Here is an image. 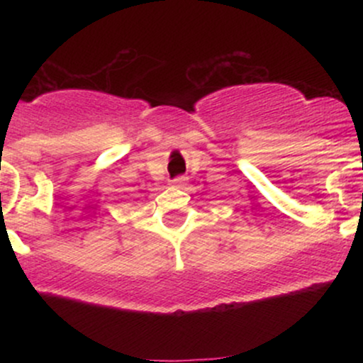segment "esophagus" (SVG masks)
<instances>
[{"label":"esophagus","mask_w":363,"mask_h":363,"mask_svg":"<svg viewBox=\"0 0 363 363\" xmlns=\"http://www.w3.org/2000/svg\"><path fill=\"white\" fill-rule=\"evenodd\" d=\"M170 184H172L174 187H179V189H182V187L186 186V177H177V179H174V181L170 182Z\"/></svg>","instance_id":"34e87169"}]
</instances>
